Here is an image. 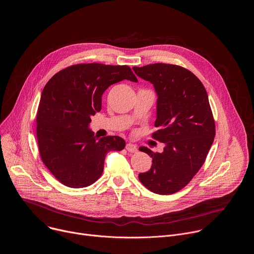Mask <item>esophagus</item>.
Masks as SVG:
<instances>
[{
  "label": "esophagus",
  "instance_id": "1",
  "mask_svg": "<svg viewBox=\"0 0 254 254\" xmlns=\"http://www.w3.org/2000/svg\"><path fill=\"white\" fill-rule=\"evenodd\" d=\"M126 149L129 151V152H136L137 151V146L136 145H133L131 143H128L126 145Z\"/></svg>",
  "mask_w": 254,
  "mask_h": 254
}]
</instances>
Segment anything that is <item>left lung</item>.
Returning a JSON list of instances; mask_svg holds the SVG:
<instances>
[{
	"label": "left lung",
	"mask_w": 254,
	"mask_h": 254,
	"mask_svg": "<svg viewBox=\"0 0 254 254\" xmlns=\"http://www.w3.org/2000/svg\"><path fill=\"white\" fill-rule=\"evenodd\" d=\"M133 70L154 87V126L159 129L152 137L165 145L162 152L140 147L152 157V164L139 174V180L154 193L177 192L200 169L214 141L215 123L206 90L193 73L178 65L153 64Z\"/></svg>",
	"instance_id": "1"
}]
</instances>
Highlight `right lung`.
<instances>
[{
  "label": "right lung",
  "instance_id": "right-lung-1",
  "mask_svg": "<svg viewBox=\"0 0 254 254\" xmlns=\"http://www.w3.org/2000/svg\"><path fill=\"white\" fill-rule=\"evenodd\" d=\"M125 79L138 82L127 65L83 64L55 74L44 87L37 112L39 151L64 185H92L103 174L107 153L125 147L122 138H99L89 129L91 116L102 109L104 92Z\"/></svg>",
  "mask_w": 254,
  "mask_h": 254
}]
</instances>
